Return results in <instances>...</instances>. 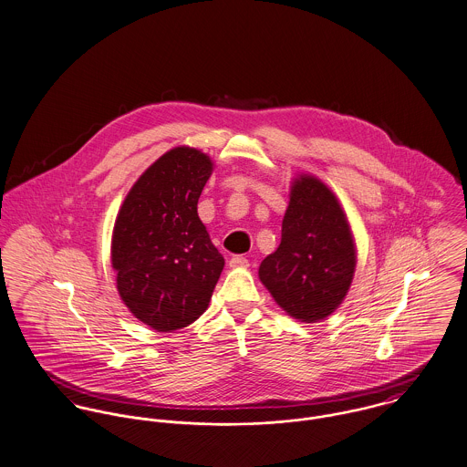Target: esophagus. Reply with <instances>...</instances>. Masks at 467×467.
<instances>
[{
	"label": "esophagus",
	"instance_id": "34e87169",
	"mask_svg": "<svg viewBox=\"0 0 467 467\" xmlns=\"http://www.w3.org/2000/svg\"><path fill=\"white\" fill-rule=\"evenodd\" d=\"M229 265L233 268H245V266H249V259L245 258V256H233L231 261H229Z\"/></svg>",
	"mask_w": 467,
	"mask_h": 467
}]
</instances>
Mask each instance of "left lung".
Returning <instances> with one entry per match:
<instances>
[{"instance_id": "8db88e82", "label": "left lung", "mask_w": 467, "mask_h": 467, "mask_svg": "<svg viewBox=\"0 0 467 467\" xmlns=\"http://www.w3.org/2000/svg\"><path fill=\"white\" fill-rule=\"evenodd\" d=\"M355 266V240L335 193L313 175L297 177L281 244L259 265L261 283L288 315L317 322L342 305Z\"/></svg>"}]
</instances>
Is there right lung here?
Listing matches in <instances>:
<instances>
[{
	"label": "right lung",
	"instance_id": "add662e5",
	"mask_svg": "<svg viewBox=\"0 0 467 467\" xmlns=\"http://www.w3.org/2000/svg\"><path fill=\"white\" fill-rule=\"evenodd\" d=\"M213 171L206 154L175 147L136 181L116 216L110 259L125 306L156 331L208 310L223 268L197 204Z\"/></svg>",
	"mask_w": 467,
	"mask_h": 467
}]
</instances>
